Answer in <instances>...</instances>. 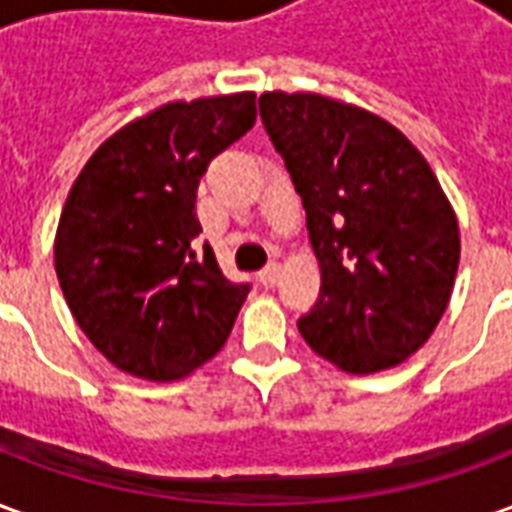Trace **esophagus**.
<instances>
[{"label": "esophagus", "mask_w": 512, "mask_h": 512, "mask_svg": "<svg viewBox=\"0 0 512 512\" xmlns=\"http://www.w3.org/2000/svg\"><path fill=\"white\" fill-rule=\"evenodd\" d=\"M279 282V263H268L263 271H260V285L263 288H274Z\"/></svg>", "instance_id": "esophagus-1"}]
</instances>
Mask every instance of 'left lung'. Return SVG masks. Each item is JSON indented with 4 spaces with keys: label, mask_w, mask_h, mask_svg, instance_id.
Returning <instances> with one entry per match:
<instances>
[{
    "label": "left lung",
    "mask_w": 512,
    "mask_h": 512,
    "mask_svg": "<svg viewBox=\"0 0 512 512\" xmlns=\"http://www.w3.org/2000/svg\"><path fill=\"white\" fill-rule=\"evenodd\" d=\"M260 120L321 263L301 337L345 373L400 365L441 321L461 257L433 169L395 126L323 95H260Z\"/></svg>",
    "instance_id": "8db88e82"
}]
</instances>
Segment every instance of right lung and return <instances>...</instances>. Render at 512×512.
I'll return each mask as SVG.
<instances>
[{"label":"right lung","instance_id":"right-lung-1","mask_svg":"<svg viewBox=\"0 0 512 512\" xmlns=\"http://www.w3.org/2000/svg\"><path fill=\"white\" fill-rule=\"evenodd\" d=\"M255 93L178 101L109 136L62 208L54 263L73 318L123 373L175 381L222 351L249 282L197 255V186L255 126Z\"/></svg>","mask_w":512,"mask_h":512}]
</instances>
